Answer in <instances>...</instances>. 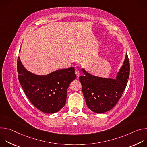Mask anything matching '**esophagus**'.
Wrapping results in <instances>:
<instances>
[{
    "label": "esophagus",
    "instance_id": "1",
    "mask_svg": "<svg viewBox=\"0 0 147 147\" xmlns=\"http://www.w3.org/2000/svg\"><path fill=\"white\" fill-rule=\"evenodd\" d=\"M75 74L77 77H78L80 76V71L78 70H75Z\"/></svg>",
    "mask_w": 147,
    "mask_h": 147
}]
</instances>
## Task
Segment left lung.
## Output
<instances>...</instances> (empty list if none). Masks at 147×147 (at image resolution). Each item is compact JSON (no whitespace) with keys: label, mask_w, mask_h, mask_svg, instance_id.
<instances>
[{"label":"left lung","mask_w":147,"mask_h":147,"mask_svg":"<svg viewBox=\"0 0 147 147\" xmlns=\"http://www.w3.org/2000/svg\"><path fill=\"white\" fill-rule=\"evenodd\" d=\"M81 70L85 76H80L79 80L88 108L97 113L112 109L121 98L128 82L130 63L127 54L115 79L93 76L83 68Z\"/></svg>","instance_id":"obj_1"}]
</instances>
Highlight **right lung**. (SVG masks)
Segmentation results:
<instances>
[{
    "instance_id": "1",
    "label": "right lung",
    "mask_w": 147,
    "mask_h": 147,
    "mask_svg": "<svg viewBox=\"0 0 147 147\" xmlns=\"http://www.w3.org/2000/svg\"><path fill=\"white\" fill-rule=\"evenodd\" d=\"M74 70L72 67L56 70L47 75H36L24 67L20 57L17 59L20 85L30 102L46 113H56L65 105L67 88L76 78Z\"/></svg>"
}]
</instances>
